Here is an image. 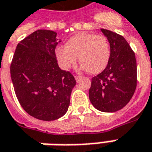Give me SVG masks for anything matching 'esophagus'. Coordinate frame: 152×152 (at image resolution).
I'll list each match as a JSON object with an SVG mask.
<instances>
[{"mask_svg":"<svg viewBox=\"0 0 152 152\" xmlns=\"http://www.w3.org/2000/svg\"><path fill=\"white\" fill-rule=\"evenodd\" d=\"M75 79H76L77 82H79V80L81 79V77L80 76H75Z\"/></svg>","mask_w":152,"mask_h":152,"instance_id":"obj_1","label":"esophagus"}]
</instances>
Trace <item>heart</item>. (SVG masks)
I'll use <instances>...</instances> for the list:
<instances>
[{
	"label": "heart",
	"instance_id": "b5f03b06",
	"mask_svg": "<svg viewBox=\"0 0 152 152\" xmlns=\"http://www.w3.org/2000/svg\"><path fill=\"white\" fill-rule=\"evenodd\" d=\"M55 56L59 66L64 70L70 69L77 60L80 69L96 74L105 69L110 60V50L107 39L101 35L81 32L72 36L66 46H58Z\"/></svg>",
	"mask_w": 152,
	"mask_h": 152
}]
</instances>
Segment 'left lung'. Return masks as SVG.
Here are the masks:
<instances>
[{
	"instance_id": "8db88e82",
	"label": "left lung",
	"mask_w": 152,
	"mask_h": 152,
	"mask_svg": "<svg viewBox=\"0 0 152 152\" xmlns=\"http://www.w3.org/2000/svg\"><path fill=\"white\" fill-rule=\"evenodd\" d=\"M110 47L106 68L92 78L88 96L93 106L102 112H115L130 102L135 93L137 68L135 53L122 36L101 29Z\"/></svg>"
}]
</instances>
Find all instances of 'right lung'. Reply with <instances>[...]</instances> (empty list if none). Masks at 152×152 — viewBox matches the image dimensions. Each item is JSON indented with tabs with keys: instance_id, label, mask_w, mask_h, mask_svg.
Segmentation results:
<instances>
[{
	"instance_id": "obj_1",
	"label": "right lung",
	"mask_w": 152,
	"mask_h": 152,
	"mask_svg": "<svg viewBox=\"0 0 152 152\" xmlns=\"http://www.w3.org/2000/svg\"><path fill=\"white\" fill-rule=\"evenodd\" d=\"M57 32L37 30L17 46L11 78L23 110L41 121L59 119L68 111L74 77L58 67L55 48Z\"/></svg>"
}]
</instances>
